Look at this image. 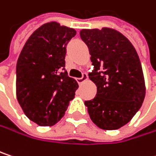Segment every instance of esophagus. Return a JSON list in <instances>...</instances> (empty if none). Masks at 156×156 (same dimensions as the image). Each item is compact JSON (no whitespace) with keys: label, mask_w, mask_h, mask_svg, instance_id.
<instances>
[{"label":"esophagus","mask_w":156,"mask_h":156,"mask_svg":"<svg viewBox=\"0 0 156 156\" xmlns=\"http://www.w3.org/2000/svg\"><path fill=\"white\" fill-rule=\"evenodd\" d=\"M87 79V73H83V75H82V77L81 78H77V81H78V84H82L84 81H86Z\"/></svg>","instance_id":"esophagus-1"}]
</instances>
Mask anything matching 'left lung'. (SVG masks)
Wrapping results in <instances>:
<instances>
[{
    "instance_id": "8db88e82",
    "label": "left lung",
    "mask_w": 156,
    "mask_h": 156,
    "mask_svg": "<svg viewBox=\"0 0 156 156\" xmlns=\"http://www.w3.org/2000/svg\"><path fill=\"white\" fill-rule=\"evenodd\" d=\"M94 70L95 97L85 101L92 121L100 129L114 130L126 125L142 106L146 84L136 51L129 40L110 27L82 29Z\"/></svg>"
}]
</instances>
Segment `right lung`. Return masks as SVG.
<instances>
[{
    "label": "right lung",
    "instance_id": "obj_1",
    "mask_svg": "<svg viewBox=\"0 0 156 156\" xmlns=\"http://www.w3.org/2000/svg\"><path fill=\"white\" fill-rule=\"evenodd\" d=\"M75 29L55 21L38 27L20 54L16 69V94L24 113L42 127L62 118L75 97L78 82L65 70L66 45Z\"/></svg>",
    "mask_w": 156,
    "mask_h": 156
}]
</instances>
